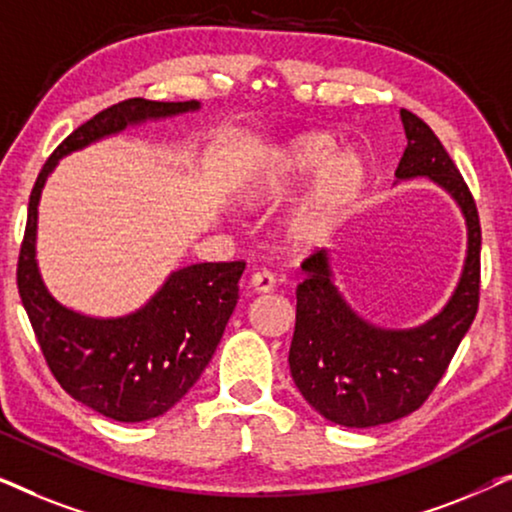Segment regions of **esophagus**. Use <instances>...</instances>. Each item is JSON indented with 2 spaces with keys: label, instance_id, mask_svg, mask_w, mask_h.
Returning <instances> with one entry per match:
<instances>
[{
  "label": "esophagus",
  "instance_id": "34e87169",
  "mask_svg": "<svg viewBox=\"0 0 512 512\" xmlns=\"http://www.w3.org/2000/svg\"><path fill=\"white\" fill-rule=\"evenodd\" d=\"M249 289L254 293H270L275 289V277L270 272H254L249 277Z\"/></svg>",
  "mask_w": 512,
  "mask_h": 512
}]
</instances>
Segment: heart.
Listing matches in <instances>:
<instances>
[{"mask_svg": "<svg viewBox=\"0 0 512 512\" xmlns=\"http://www.w3.org/2000/svg\"><path fill=\"white\" fill-rule=\"evenodd\" d=\"M335 149L326 132H305L268 146L244 177L242 202L254 209L282 205L308 186L284 221V240L298 254L333 240L368 181L359 151Z\"/></svg>", "mask_w": 512, "mask_h": 512, "instance_id": "b5f03b06", "label": "heart"}]
</instances>
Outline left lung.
Returning a JSON list of instances; mask_svg holds the SVG:
<instances>
[{
    "mask_svg": "<svg viewBox=\"0 0 512 512\" xmlns=\"http://www.w3.org/2000/svg\"><path fill=\"white\" fill-rule=\"evenodd\" d=\"M408 137L396 179L426 177L457 202L466 221V258L450 300L415 328H382L363 319L338 286L326 249L303 263L289 368L307 403L328 422L368 429L422 405L445 375L478 312L480 219L473 195L445 146L422 118L401 109Z\"/></svg>",
    "mask_w": 512,
    "mask_h": 512,
    "instance_id": "obj_1",
    "label": "left lung"
}]
</instances>
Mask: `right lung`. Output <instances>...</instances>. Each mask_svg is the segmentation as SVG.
<instances>
[{
    "label": "right lung",
    "mask_w": 512,
    "mask_h": 512,
    "mask_svg": "<svg viewBox=\"0 0 512 512\" xmlns=\"http://www.w3.org/2000/svg\"><path fill=\"white\" fill-rule=\"evenodd\" d=\"M200 102H118L76 128L41 167L27 207L18 258V293L44 359L74 401L116 422L165 415L198 382L237 305L244 263H195L174 270L163 286L123 317H90L48 291L37 263L39 200L60 158L146 121H163Z\"/></svg>",
    "instance_id": "right-lung-1"
}]
</instances>
